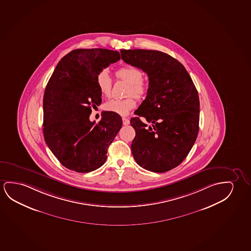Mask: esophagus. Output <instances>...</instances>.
<instances>
[{
  "label": "esophagus",
  "instance_id": "34e87169",
  "mask_svg": "<svg viewBox=\"0 0 251 251\" xmlns=\"http://www.w3.org/2000/svg\"><path fill=\"white\" fill-rule=\"evenodd\" d=\"M123 124H124V125H128L129 124V119L127 117H123Z\"/></svg>",
  "mask_w": 251,
  "mask_h": 251
}]
</instances>
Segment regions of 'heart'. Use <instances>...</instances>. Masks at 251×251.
<instances>
[{"label":"heart","mask_w":251,"mask_h":251,"mask_svg":"<svg viewBox=\"0 0 251 251\" xmlns=\"http://www.w3.org/2000/svg\"><path fill=\"white\" fill-rule=\"evenodd\" d=\"M117 79L128 84L126 95L142 98L148 93V85L142 78V73L137 67L132 66H124L116 72ZM97 85L100 93L104 97H109L111 93L112 81L107 71H102L97 76ZM135 98L133 97L125 99H111L105 103L108 111L116 113L121 116H126L131 109L135 107Z\"/></svg>","instance_id":"1"}]
</instances>
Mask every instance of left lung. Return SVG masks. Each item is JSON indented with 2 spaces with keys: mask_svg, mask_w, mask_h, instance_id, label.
<instances>
[{
  "mask_svg": "<svg viewBox=\"0 0 251 251\" xmlns=\"http://www.w3.org/2000/svg\"><path fill=\"white\" fill-rule=\"evenodd\" d=\"M121 55L125 63L147 73L149 80L146 99L130 120L135 130L132 154L146 170L169 171L185 160L198 136L196 87L181 63L165 52L134 49L121 50Z\"/></svg>",
  "mask_w": 251,
  "mask_h": 251,
  "instance_id": "obj_1",
  "label": "left lung"
}]
</instances>
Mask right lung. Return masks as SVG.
Masks as SVG:
<instances>
[{"mask_svg":"<svg viewBox=\"0 0 251 251\" xmlns=\"http://www.w3.org/2000/svg\"><path fill=\"white\" fill-rule=\"evenodd\" d=\"M121 58L119 51L102 48L76 49L58 62L43 98V134L58 161L77 173L102 167L123 121L105 111L99 123L91 122V108L102 102L98 73Z\"/></svg>","mask_w":251,"mask_h":251,"instance_id":"right-lung-1","label":"right lung"}]
</instances>
